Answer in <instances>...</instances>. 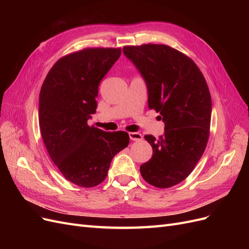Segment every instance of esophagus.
I'll list each match as a JSON object with an SVG mask.
<instances>
[{"mask_svg":"<svg viewBox=\"0 0 249 249\" xmlns=\"http://www.w3.org/2000/svg\"><path fill=\"white\" fill-rule=\"evenodd\" d=\"M129 135H130V139L133 141H140L143 139L142 134L137 133V132H131V133H129Z\"/></svg>","mask_w":249,"mask_h":249,"instance_id":"obj_1","label":"esophagus"}]
</instances>
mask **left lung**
<instances>
[{
  "mask_svg": "<svg viewBox=\"0 0 249 249\" xmlns=\"http://www.w3.org/2000/svg\"><path fill=\"white\" fill-rule=\"evenodd\" d=\"M123 51L145 80L148 108L165 123L159 139L144 136L153 156L140 173L157 188L172 187L190 175L207 146L212 101L206 79L191 58L166 44L125 46Z\"/></svg>",
  "mask_w": 249,
  "mask_h": 249,
  "instance_id": "obj_1",
  "label": "left lung"
}]
</instances>
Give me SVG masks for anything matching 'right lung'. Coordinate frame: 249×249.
<instances>
[{
    "mask_svg": "<svg viewBox=\"0 0 249 249\" xmlns=\"http://www.w3.org/2000/svg\"><path fill=\"white\" fill-rule=\"evenodd\" d=\"M122 54L120 48H87L53 65L39 93L38 122L44 145L63 177L90 188L106 178L110 163L130 142L124 131L89 126L102 79Z\"/></svg>",
    "mask_w": 249,
    "mask_h": 249,
    "instance_id": "1",
    "label": "right lung"
}]
</instances>
